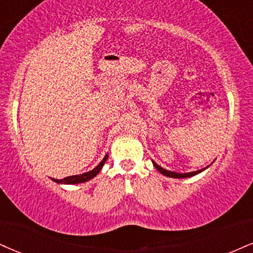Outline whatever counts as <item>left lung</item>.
I'll list each match as a JSON object with an SVG mask.
<instances>
[{
  "label": "left lung",
  "mask_w": 253,
  "mask_h": 253,
  "mask_svg": "<svg viewBox=\"0 0 253 253\" xmlns=\"http://www.w3.org/2000/svg\"><path fill=\"white\" fill-rule=\"evenodd\" d=\"M152 163H153L154 167H156V169L161 173V174H164V175H166V176H169V178H178V179H180V178H188V176H193V175L198 174V173L203 172L204 169H206L209 167L208 166V167H205V169H198V171L190 172V173H176V172H172V171H167V169H163V167L158 165V164L154 163V161H152Z\"/></svg>",
  "instance_id": "8db88e82"
}]
</instances>
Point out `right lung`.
<instances>
[{"instance_id":"add662e5","label":"right lung","mask_w":253,"mask_h":253,"mask_svg":"<svg viewBox=\"0 0 253 253\" xmlns=\"http://www.w3.org/2000/svg\"><path fill=\"white\" fill-rule=\"evenodd\" d=\"M108 156L106 154L105 158L101 160V163L97 165L95 169H93L92 171L89 172H86V173H82V174H78V175H71V176H67V178H63V179H54L51 178V180L57 182V184H67V185H73V184H81V182H86L88 180H90V179L94 178V176H96L97 173L101 171L102 166L105 165L106 160H107Z\"/></svg>"}]
</instances>
